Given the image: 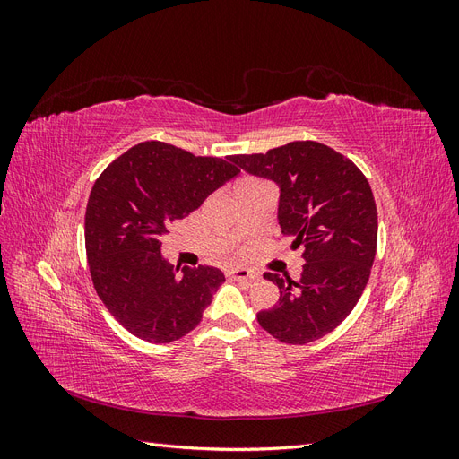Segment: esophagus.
Instances as JSON below:
<instances>
[{
	"mask_svg": "<svg viewBox=\"0 0 459 459\" xmlns=\"http://www.w3.org/2000/svg\"><path fill=\"white\" fill-rule=\"evenodd\" d=\"M228 277L233 281H245V283H251L256 280V275L253 272H248L245 268H231L228 270Z\"/></svg>",
	"mask_w": 459,
	"mask_h": 459,
	"instance_id": "1",
	"label": "esophagus"
}]
</instances>
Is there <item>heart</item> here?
<instances>
[{
  "label": "heart",
  "mask_w": 459,
  "mask_h": 459,
  "mask_svg": "<svg viewBox=\"0 0 459 459\" xmlns=\"http://www.w3.org/2000/svg\"><path fill=\"white\" fill-rule=\"evenodd\" d=\"M256 184H260V182H256V179H243V182L238 186V189L247 187V186H256Z\"/></svg>",
  "instance_id": "obj_1"
}]
</instances>
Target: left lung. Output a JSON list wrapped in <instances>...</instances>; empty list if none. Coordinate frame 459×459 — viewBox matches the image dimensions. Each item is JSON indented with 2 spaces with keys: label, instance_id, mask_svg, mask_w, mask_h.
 Wrapping results in <instances>:
<instances>
[{
  "label": "left lung",
  "instance_id": "obj_1",
  "mask_svg": "<svg viewBox=\"0 0 459 459\" xmlns=\"http://www.w3.org/2000/svg\"><path fill=\"white\" fill-rule=\"evenodd\" d=\"M231 162L280 187L277 224L293 251L304 248L307 260L297 283L264 273L280 289V302L256 314L260 327L287 344L322 339L352 312L371 273L377 208L366 176L317 142L235 155Z\"/></svg>",
  "mask_w": 459,
  "mask_h": 459
}]
</instances>
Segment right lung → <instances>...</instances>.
Masks as SVG:
<instances>
[{
  "label": "right lung",
  "mask_w": 459,
  "mask_h": 459,
  "mask_svg": "<svg viewBox=\"0 0 459 459\" xmlns=\"http://www.w3.org/2000/svg\"><path fill=\"white\" fill-rule=\"evenodd\" d=\"M238 174L231 157H195L143 142L110 162L95 182L86 208L90 273L105 308L137 339H182L226 281L218 268L174 266L162 256L160 238Z\"/></svg>",
  "instance_id": "add662e5"
}]
</instances>
